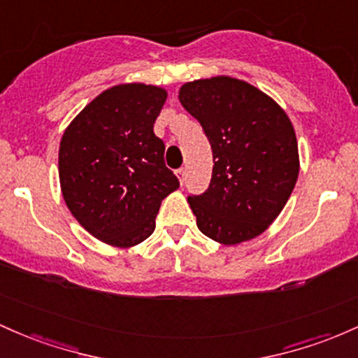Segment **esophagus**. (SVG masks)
Segmentation results:
<instances>
[{"label": "esophagus", "mask_w": 358, "mask_h": 358, "mask_svg": "<svg viewBox=\"0 0 358 358\" xmlns=\"http://www.w3.org/2000/svg\"><path fill=\"white\" fill-rule=\"evenodd\" d=\"M176 174H178L179 182H180V184H184V180H186V169H184V167L178 169V171H176Z\"/></svg>", "instance_id": "1"}]
</instances>
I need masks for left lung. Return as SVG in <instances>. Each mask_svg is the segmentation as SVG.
<instances>
[{"mask_svg": "<svg viewBox=\"0 0 358 358\" xmlns=\"http://www.w3.org/2000/svg\"><path fill=\"white\" fill-rule=\"evenodd\" d=\"M179 101L203 127L215 162L208 189L187 196L198 228L224 245L255 238L282 211L298 180L291 120L274 99L233 78L184 84Z\"/></svg>", "mask_w": 358, "mask_h": 358, "instance_id": "1", "label": "left lung"}]
</instances>
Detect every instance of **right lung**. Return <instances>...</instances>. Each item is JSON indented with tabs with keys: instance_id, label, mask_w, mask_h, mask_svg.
<instances>
[{
	"instance_id": "add662e5",
	"label": "right lung",
	"mask_w": 358,
	"mask_h": 358,
	"mask_svg": "<svg viewBox=\"0 0 358 358\" xmlns=\"http://www.w3.org/2000/svg\"><path fill=\"white\" fill-rule=\"evenodd\" d=\"M167 92L145 84L106 90L74 118L59 148V178L74 218L98 240L131 247L155 230L160 201L179 187L154 123Z\"/></svg>"
}]
</instances>
